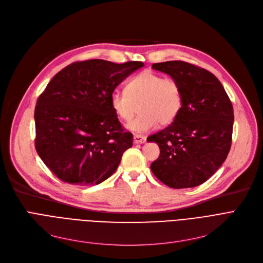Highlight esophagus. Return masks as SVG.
Masks as SVG:
<instances>
[{"mask_svg":"<svg viewBox=\"0 0 263 263\" xmlns=\"http://www.w3.org/2000/svg\"><path fill=\"white\" fill-rule=\"evenodd\" d=\"M146 141V137L141 134H135L134 135V143L135 144H144Z\"/></svg>","mask_w":263,"mask_h":263,"instance_id":"obj_1","label":"esophagus"}]
</instances>
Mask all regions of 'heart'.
Listing matches in <instances>:
<instances>
[{"mask_svg":"<svg viewBox=\"0 0 263 263\" xmlns=\"http://www.w3.org/2000/svg\"><path fill=\"white\" fill-rule=\"evenodd\" d=\"M139 105L140 115L127 123V129L135 133H144L172 123L182 105L180 86L174 79L163 78L153 71H144L132 78L126 91L115 89L110 95V106L116 116L130 120Z\"/></svg>","mask_w":263,"mask_h":263,"instance_id":"obj_1","label":"heart"}]
</instances>
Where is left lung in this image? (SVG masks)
Here are the masks:
<instances>
[{
  "instance_id": "1",
  "label": "left lung",
  "mask_w": 263,
  "mask_h": 263,
  "mask_svg": "<svg viewBox=\"0 0 263 263\" xmlns=\"http://www.w3.org/2000/svg\"><path fill=\"white\" fill-rule=\"evenodd\" d=\"M153 69L177 81L182 105L171 126L147 139L160 147L151 171L170 187L197 186L213 176L228 156L232 104L217 78L205 69L181 61L157 63Z\"/></svg>"
}]
</instances>
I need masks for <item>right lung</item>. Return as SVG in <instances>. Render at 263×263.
<instances>
[{
	"label": "right lung",
	"instance_id": "obj_1",
	"mask_svg": "<svg viewBox=\"0 0 263 263\" xmlns=\"http://www.w3.org/2000/svg\"><path fill=\"white\" fill-rule=\"evenodd\" d=\"M142 62H77L49 82L35 107L38 156L62 181L99 184L117 170L132 147L110 106V95Z\"/></svg>",
	"mask_w": 263,
	"mask_h": 263
}]
</instances>
